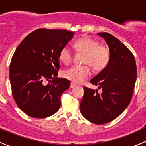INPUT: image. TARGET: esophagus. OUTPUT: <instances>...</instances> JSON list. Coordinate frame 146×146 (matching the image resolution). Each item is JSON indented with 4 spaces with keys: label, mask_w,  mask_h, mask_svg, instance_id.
<instances>
[{
    "label": "esophagus",
    "mask_w": 146,
    "mask_h": 146,
    "mask_svg": "<svg viewBox=\"0 0 146 146\" xmlns=\"http://www.w3.org/2000/svg\"><path fill=\"white\" fill-rule=\"evenodd\" d=\"M75 86H76V84H74V83L71 82V86H70V87H71V88H74Z\"/></svg>",
    "instance_id": "1"
}]
</instances>
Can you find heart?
I'll use <instances>...</instances> for the list:
<instances>
[{
	"instance_id": "heart-1",
	"label": "heart",
	"mask_w": 146,
	"mask_h": 146,
	"mask_svg": "<svg viewBox=\"0 0 146 146\" xmlns=\"http://www.w3.org/2000/svg\"><path fill=\"white\" fill-rule=\"evenodd\" d=\"M77 52L84 54V65L73 66L64 71L65 78L75 83H81L90 74V67L93 71L100 72L106 68L110 62V48L100 42L89 37H83L74 43ZM59 60L64 64H69L73 60V53L67 46H63L59 53Z\"/></svg>"
}]
</instances>
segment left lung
<instances>
[{
  "label": "left lung",
  "mask_w": 146,
  "mask_h": 146,
  "mask_svg": "<svg viewBox=\"0 0 146 146\" xmlns=\"http://www.w3.org/2000/svg\"><path fill=\"white\" fill-rule=\"evenodd\" d=\"M98 34L109 46L110 60L90 81L102 93L84 87L80 111L87 120L100 125L116 119L130 104L136 82L137 65L132 52L117 38L106 32Z\"/></svg>",
  "instance_id": "1"
}]
</instances>
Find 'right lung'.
<instances>
[{
	"mask_svg": "<svg viewBox=\"0 0 146 146\" xmlns=\"http://www.w3.org/2000/svg\"><path fill=\"white\" fill-rule=\"evenodd\" d=\"M73 35L67 30L40 28L16 48L9 66L11 91L20 109L29 117L45 118L59 110L61 95L70 87L69 80L58 78L59 53Z\"/></svg>",
	"mask_w": 146,
	"mask_h": 146,
	"instance_id": "obj_1",
	"label": "right lung"
}]
</instances>
